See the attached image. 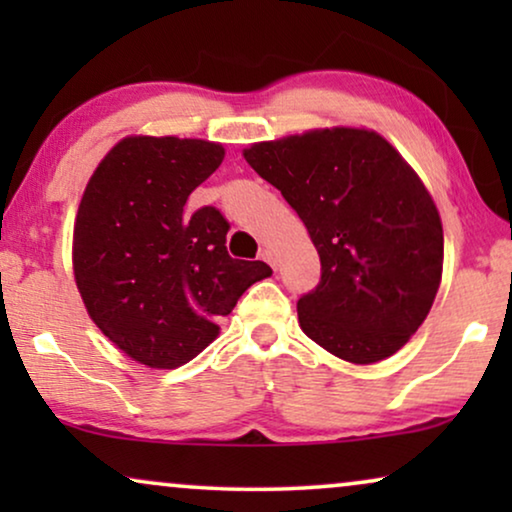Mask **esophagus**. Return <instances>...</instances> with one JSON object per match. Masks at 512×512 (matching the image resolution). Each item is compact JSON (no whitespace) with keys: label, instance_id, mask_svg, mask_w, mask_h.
Returning a JSON list of instances; mask_svg holds the SVG:
<instances>
[{"label":"esophagus","instance_id":"esophagus-1","mask_svg":"<svg viewBox=\"0 0 512 512\" xmlns=\"http://www.w3.org/2000/svg\"><path fill=\"white\" fill-rule=\"evenodd\" d=\"M261 258H263L265 263L270 265V268H277V258H275V254H272L270 249H263V251H261Z\"/></svg>","mask_w":512,"mask_h":512}]
</instances>
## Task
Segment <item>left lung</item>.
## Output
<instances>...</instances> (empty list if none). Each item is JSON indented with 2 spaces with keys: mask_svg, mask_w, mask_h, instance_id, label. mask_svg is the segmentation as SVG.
I'll use <instances>...</instances> for the list:
<instances>
[{
  "mask_svg": "<svg viewBox=\"0 0 512 512\" xmlns=\"http://www.w3.org/2000/svg\"><path fill=\"white\" fill-rule=\"evenodd\" d=\"M244 158L319 251V284L298 300L307 338L361 366L396 354L443 275V226L415 170L377 132L354 128L261 142Z\"/></svg>",
  "mask_w": 512,
  "mask_h": 512,
  "instance_id": "obj_1",
  "label": "left lung"
}]
</instances>
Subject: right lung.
Instances as JSON below:
<instances>
[{
  "instance_id": "1",
  "label": "right lung",
  "mask_w": 512,
  "mask_h": 512,
  "mask_svg": "<svg viewBox=\"0 0 512 512\" xmlns=\"http://www.w3.org/2000/svg\"><path fill=\"white\" fill-rule=\"evenodd\" d=\"M223 160L202 139L128 137L111 149L83 193L74 223V277L90 319L130 359L179 368L216 335L263 261L226 249L230 223L186 200Z\"/></svg>"
}]
</instances>
